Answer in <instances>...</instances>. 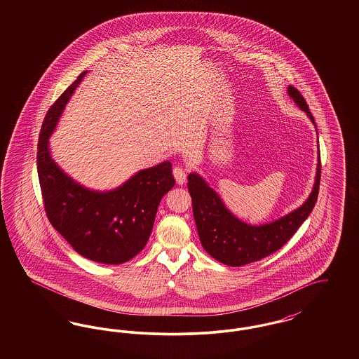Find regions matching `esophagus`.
Wrapping results in <instances>:
<instances>
[{
  "label": "esophagus",
  "instance_id": "34e87169",
  "mask_svg": "<svg viewBox=\"0 0 359 359\" xmlns=\"http://www.w3.org/2000/svg\"><path fill=\"white\" fill-rule=\"evenodd\" d=\"M173 176L176 179V183L177 184H183L186 183V179H187V173L182 168V167H175L173 168Z\"/></svg>",
  "mask_w": 359,
  "mask_h": 359
}]
</instances>
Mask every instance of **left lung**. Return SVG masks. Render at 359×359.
I'll return each instance as SVG.
<instances>
[{"instance_id": "obj_1", "label": "left lung", "mask_w": 359, "mask_h": 359, "mask_svg": "<svg viewBox=\"0 0 359 359\" xmlns=\"http://www.w3.org/2000/svg\"><path fill=\"white\" fill-rule=\"evenodd\" d=\"M288 95L303 111L307 113L309 120L315 125L307 102L299 90L288 86ZM318 154L319 163L315 184L304 205L274 222L259 226H252L239 221L223 205L219 195L212 188L208 187L203 177L195 172L189 173L188 192L192 198V211L198 234L205 252L224 265L242 266L269 256L283 248L293 237L302 223L307 219L318 201L322 173L320 151Z\"/></svg>"}]
</instances>
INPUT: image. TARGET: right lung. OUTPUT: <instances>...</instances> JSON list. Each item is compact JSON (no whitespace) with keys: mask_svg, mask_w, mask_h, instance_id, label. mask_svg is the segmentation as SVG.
<instances>
[{"mask_svg":"<svg viewBox=\"0 0 359 359\" xmlns=\"http://www.w3.org/2000/svg\"><path fill=\"white\" fill-rule=\"evenodd\" d=\"M87 71L56 100L43 121L37 173L44 208L53 229L81 256L118 265L147 245L161 198L175 186L170 161L137 172L122 186L100 192L81 186L52 160L50 136Z\"/></svg>","mask_w":359,"mask_h":359,"instance_id":"add662e5","label":"right lung"}]
</instances>
